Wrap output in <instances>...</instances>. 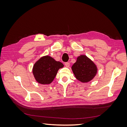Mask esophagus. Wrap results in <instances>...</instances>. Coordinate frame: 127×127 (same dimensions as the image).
<instances>
[{"label": "esophagus", "mask_w": 127, "mask_h": 127, "mask_svg": "<svg viewBox=\"0 0 127 127\" xmlns=\"http://www.w3.org/2000/svg\"><path fill=\"white\" fill-rule=\"evenodd\" d=\"M64 64H65V66H66V67H69L70 66V64L69 63H66Z\"/></svg>", "instance_id": "34e87169"}]
</instances>
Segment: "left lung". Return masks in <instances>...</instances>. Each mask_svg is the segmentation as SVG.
Masks as SVG:
<instances>
[{"instance_id": "left-lung-1", "label": "left lung", "mask_w": 127, "mask_h": 127, "mask_svg": "<svg viewBox=\"0 0 127 127\" xmlns=\"http://www.w3.org/2000/svg\"><path fill=\"white\" fill-rule=\"evenodd\" d=\"M76 79L82 83H87L93 79L97 72V68L93 61L85 55H80L71 67Z\"/></svg>"}]
</instances>
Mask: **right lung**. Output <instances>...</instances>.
Returning <instances> with one entry per match:
<instances>
[{
    "instance_id": "obj_1",
    "label": "right lung",
    "mask_w": 127,
    "mask_h": 127,
    "mask_svg": "<svg viewBox=\"0 0 127 127\" xmlns=\"http://www.w3.org/2000/svg\"><path fill=\"white\" fill-rule=\"evenodd\" d=\"M64 65L49 56L42 57L34 64L32 72L36 81L46 85L51 84L60 68Z\"/></svg>"
}]
</instances>
